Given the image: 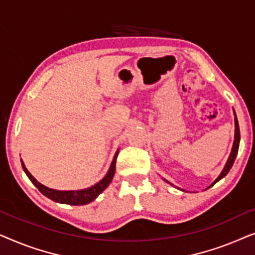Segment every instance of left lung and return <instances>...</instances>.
Returning <instances> with one entry per match:
<instances>
[{"mask_svg":"<svg viewBox=\"0 0 255 255\" xmlns=\"http://www.w3.org/2000/svg\"><path fill=\"white\" fill-rule=\"evenodd\" d=\"M235 124H236V131H235V142H233V147H232V151H231V154L229 156V160L228 162H226V165L224 167V169H223V172L221 173V175H219L217 179L214 183L211 184V186H214L216 182H218L219 180L222 179V177H224L226 174L230 172V169H231V167L233 165V162H235L236 160V156H237V153H238V148H239V141H240V131H239V124H238V120H237V116L235 114Z\"/></svg>","mask_w":255,"mask_h":255,"instance_id":"obj_1","label":"left lung"}]
</instances>
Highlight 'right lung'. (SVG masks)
I'll return each instance as SVG.
<instances>
[{
  "mask_svg": "<svg viewBox=\"0 0 255 255\" xmlns=\"http://www.w3.org/2000/svg\"><path fill=\"white\" fill-rule=\"evenodd\" d=\"M118 152L115 154V158L113 160V163H111L109 172L107 173V175L103 177L102 180L100 181L99 183H96L95 186L87 188V189L83 190H78V191H59V190H54V189H50V188L43 186V184L38 182V181L34 179V177L31 175L29 170L26 169V167L24 166V163L22 161V167L24 169V172L29 177L31 182H32L34 186L38 188V190L40 191L41 194L45 195V196L50 198V200L58 202V203H65V204H69V205H83V204H88L90 202L95 200V198L99 196V195L102 193V191L106 189V188L109 186L111 180L115 175V170H116V159H117Z\"/></svg>",
  "mask_w": 255,
  "mask_h": 255,
  "instance_id": "right-lung-1",
  "label": "right lung"
}]
</instances>
